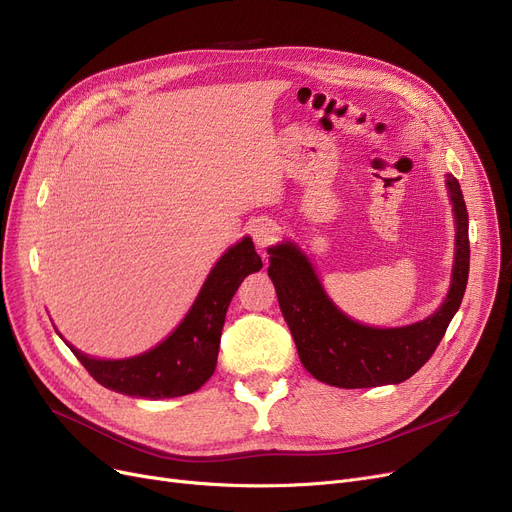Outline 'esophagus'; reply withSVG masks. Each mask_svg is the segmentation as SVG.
Wrapping results in <instances>:
<instances>
[{
  "label": "esophagus",
  "instance_id": "34e87169",
  "mask_svg": "<svg viewBox=\"0 0 512 512\" xmlns=\"http://www.w3.org/2000/svg\"><path fill=\"white\" fill-rule=\"evenodd\" d=\"M251 236L259 249H265L278 240V226L272 220L259 218L251 224Z\"/></svg>",
  "mask_w": 512,
  "mask_h": 512
}]
</instances>
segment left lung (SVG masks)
<instances>
[{
    "instance_id": "obj_1",
    "label": "left lung",
    "mask_w": 512,
    "mask_h": 512,
    "mask_svg": "<svg viewBox=\"0 0 512 512\" xmlns=\"http://www.w3.org/2000/svg\"><path fill=\"white\" fill-rule=\"evenodd\" d=\"M454 205L456 249L452 282L440 309L402 328H371L344 315L321 286L307 255L294 245L270 247V274L280 311L297 344L305 369L315 380L336 388H375L400 384L417 373L446 334L459 311L469 278V215L461 184L446 174Z\"/></svg>"
}]
</instances>
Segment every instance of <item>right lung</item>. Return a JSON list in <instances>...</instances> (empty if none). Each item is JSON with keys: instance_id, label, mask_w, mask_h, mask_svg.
I'll return each instance as SVG.
<instances>
[{"instance_id": "1", "label": "right lung", "mask_w": 512, "mask_h": 512, "mask_svg": "<svg viewBox=\"0 0 512 512\" xmlns=\"http://www.w3.org/2000/svg\"><path fill=\"white\" fill-rule=\"evenodd\" d=\"M263 267L249 236L213 265L180 326L151 351L130 359H93L68 348L103 388L134 398H174L199 390L215 371L228 305L240 282Z\"/></svg>"}]
</instances>
